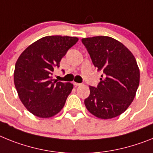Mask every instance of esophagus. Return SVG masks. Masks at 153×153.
<instances>
[{"label": "esophagus", "mask_w": 153, "mask_h": 153, "mask_svg": "<svg viewBox=\"0 0 153 153\" xmlns=\"http://www.w3.org/2000/svg\"><path fill=\"white\" fill-rule=\"evenodd\" d=\"M73 84H74V85H75V86H79V85H81L80 83H77V82H74Z\"/></svg>", "instance_id": "esophagus-1"}]
</instances>
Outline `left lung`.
I'll list each match as a JSON object with an SVG mask.
<instances>
[{"mask_svg":"<svg viewBox=\"0 0 153 153\" xmlns=\"http://www.w3.org/2000/svg\"><path fill=\"white\" fill-rule=\"evenodd\" d=\"M93 65L103 71L96 88L89 86L85 105L99 119L119 116L131 105L139 85V69L132 53L123 44L107 36L82 38Z\"/></svg>","mask_w":153,"mask_h":153,"instance_id":"left-lung-1","label":"left lung"}]
</instances>
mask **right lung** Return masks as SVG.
<instances>
[{"label":"right lung","mask_w":153,"mask_h":153,"mask_svg":"<svg viewBox=\"0 0 153 153\" xmlns=\"http://www.w3.org/2000/svg\"><path fill=\"white\" fill-rule=\"evenodd\" d=\"M78 41L76 37H44L29 45L19 56L14 68V85L21 102L33 115L50 118L64 107L73 85L53 82L51 75Z\"/></svg>","instance_id":"right-lung-1"}]
</instances>
